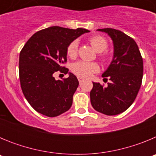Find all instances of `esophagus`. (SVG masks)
Instances as JSON below:
<instances>
[{"label": "esophagus", "instance_id": "esophagus-1", "mask_svg": "<svg viewBox=\"0 0 156 156\" xmlns=\"http://www.w3.org/2000/svg\"><path fill=\"white\" fill-rule=\"evenodd\" d=\"M77 78H78V80H79L80 83H81V82H83V78H82V77L78 76Z\"/></svg>", "mask_w": 156, "mask_h": 156}]
</instances>
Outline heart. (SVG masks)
I'll return each instance as SVG.
<instances>
[{
    "label": "heart",
    "mask_w": 156,
    "mask_h": 156,
    "mask_svg": "<svg viewBox=\"0 0 156 156\" xmlns=\"http://www.w3.org/2000/svg\"><path fill=\"white\" fill-rule=\"evenodd\" d=\"M90 43L94 49L97 52H102L108 48V42L101 36H94L90 38ZM78 51V41H73L67 47V55L71 58H74L77 56ZM101 59L105 60L106 55L100 54ZM99 70V66L96 62H90L86 61H79L74 63L72 66V71L78 76L87 78Z\"/></svg>",
    "instance_id": "heart-1"
}]
</instances>
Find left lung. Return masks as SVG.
I'll list each match as a JSON object with an SVG mask.
<instances>
[{
  "label": "left lung",
  "instance_id": "1",
  "mask_svg": "<svg viewBox=\"0 0 156 156\" xmlns=\"http://www.w3.org/2000/svg\"><path fill=\"white\" fill-rule=\"evenodd\" d=\"M111 37L113 58L102 77L109 79L103 87L93 82L90 102L96 111L107 115L122 113L133 104L140 90L143 77V59L133 38L115 29H98Z\"/></svg>",
  "mask_w": 156,
  "mask_h": 156
}]
</instances>
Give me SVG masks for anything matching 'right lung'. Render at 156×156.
Wrapping results in <instances>:
<instances>
[{
  "instance_id": "1",
  "label": "right lung",
  "mask_w": 156,
  "mask_h": 156,
  "mask_svg": "<svg viewBox=\"0 0 156 156\" xmlns=\"http://www.w3.org/2000/svg\"><path fill=\"white\" fill-rule=\"evenodd\" d=\"M89 30L51 27L30 37L19 55V79L22 90L30 105L39 113L55 117L68 111L79 81L68 73L67 47ZM69 73L68 78L56 81L53 74Z\"/></svg>"
}]
</instances>
